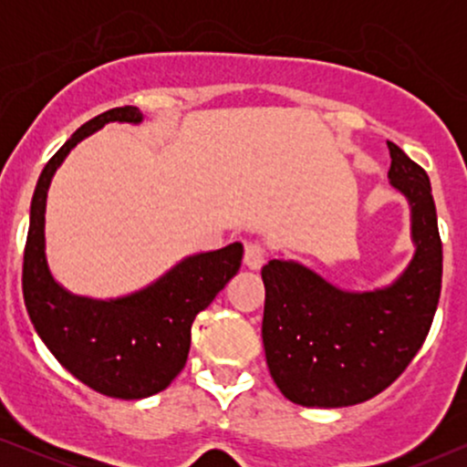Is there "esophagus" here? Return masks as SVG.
<instances>
[{
    "label": "esophagus",
    "mask_w": 467,
    "mask_h": 467,
    "mask_svg": "<svg viewBox=\"0 0 467 467\" xmlns=\"http://www.w3.org/2000/svg\"><path fill=\"white\" fill-rule=\"evenodd\" d=\"M265 248L264 244H259V242H248L244 246V264L246 267H251V270H261V265L265 264Z\"/></svg>",
    "instance_id": "34e87169"
}]
</instances>
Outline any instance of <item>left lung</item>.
<instances>
[{
    "mask_svg": "<svg viewBox=\"0 0 467 467\" xmlns=\"http://www.w3.org/2000/svg\"><path fill=\"white\" fill-rule=\"evenodd\" d=\"M389 181L406 195L417 251L385 289L350 293L296 261L264 265L261 336L280 393L293 404H361L391 385L430 334L442 289V240L427 171L398 144Z\"/></svg>",
    "mask_w": 467,
    "mask_h": 467,
    "instance_id": "obj_1",
    "label": "left lung"
}]
</instances>
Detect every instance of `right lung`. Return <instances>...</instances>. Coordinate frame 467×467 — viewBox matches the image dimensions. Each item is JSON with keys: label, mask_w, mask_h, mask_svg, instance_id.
<instances>
[{"label": "right lung", "mask_w": 467, "mask_h": 467, "mask_svg": "<svg viewBox=\"0 0 467 467\" xmlns=\"http://www.w3.org/2000/svg\"><path fill=\"white\" fill-rule=\"evenodd\" d=\"M110 120L140 123L142 112L133 106L112 108L87 120L37 178L23 254V297L37 336L69 374L108 398L142 400L163 391L181 374L191 325L238 274L244 248L234 242L193 254L146 289L108 302L72 296L55 283L44 253L50 181L67 152Z\"/></svg>", "instance_id": "obj_1"}]
</instances>
